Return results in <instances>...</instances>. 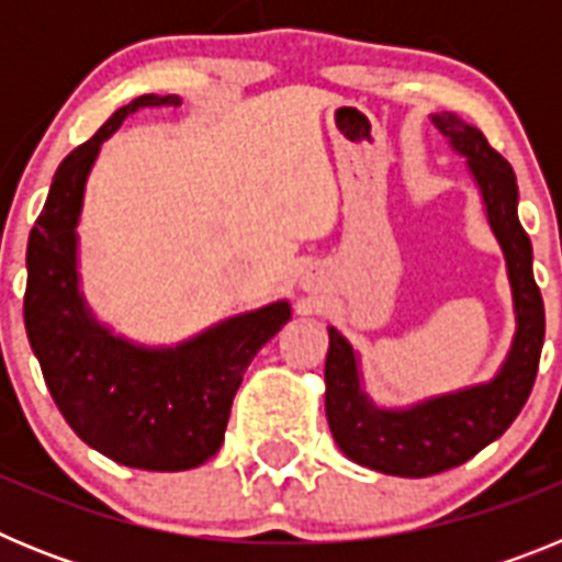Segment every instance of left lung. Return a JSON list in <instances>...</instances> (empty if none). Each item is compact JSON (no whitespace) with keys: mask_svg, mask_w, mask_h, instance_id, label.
I'll return each mask as SVG.
<instances>
[{"mask_svg":"<svg viewBox=\"0 0 562 562\" xmlns=\"http://www.w3.org/2000/svg\"><path fill=\"white\" fill-rule=\"evenodd\" d=\"M448 146L464 157L479 188L486 225L501 245L513 290L515 335L490 380L430 394L408 405L376 402L366 389L360 351L329 326L326 419L337 448L376 473L425 479L464 464L498 439L532 394L543 349V297L532 272V241L518 220V180L513 166L486 143L473 123L453 112L430 114Z\"/></svg>","mask_w":562,"mask_h":562,"instance_id":"obj_1","label":"left lung"}]
</instances>
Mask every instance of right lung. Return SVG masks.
<instances>
[{
  "mask_svg": "<svg viewBox=\"0 0 562 562\" xmlns=\"http://www.w3.org/2000/svg\"><path fill=\"white\" fill-rule=\"evenodd\" d=\"M180 103V95H140L117 109L64 157L27 238L24 329L58 411L89 448L157 473L193 470L220 453L247 366L292 317L290 301L278 297L177 342H143L89 306L78 225L101 146L128 114Z\"/></svg>",
  "mask_w": 562,
  "mask_h": 562,
  "instance_id": "obj_1",
  "label": "right lung"
}]
</instances>
